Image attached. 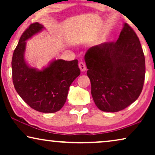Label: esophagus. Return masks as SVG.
I'll return each mask as SVG.
<instances>
[{
  "label": "esophagus",
  "mask_w": 155,
  "mask_h": 155,
  "mask_svg": "<svg viewBox=\"0 0 155 155\" xmlns=\"http://www.w3.org/2000/svg\"><path fill=\"white\" fill-rule=\"evenodd\" d=\"M79 68L80 69V71L82 72L86 70V65H85V63H84L83 61H80L79 63Z\"/></svg>",
  "instance_id": "34e87169"
}]
</instances>
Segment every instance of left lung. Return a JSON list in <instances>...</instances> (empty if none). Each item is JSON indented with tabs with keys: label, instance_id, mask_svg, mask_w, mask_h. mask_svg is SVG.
Returning a JSON list of instances; mask_svg holds the SVG:
<instances>
[{
	"label": "left lung",
	"instance_id": "left-lung-1",
	"mask_svg": "<svg viewBox=\"0 0 155 155\" xmlns=\"http://www.w3.org/2000/svg\"><path fill=\"white\" fill-rule=\"evenodd\" d=\"M87 75L95 104L117 112L138 98L145 75V60L139 38L125 23L118 39L92 46L84 55Z\"/></svg>",
	"mask_w": 155,
	"mask_h": 155
}]
</instances>
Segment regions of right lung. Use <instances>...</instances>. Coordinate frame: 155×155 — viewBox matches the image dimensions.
Wrapping results in <instances>:
<instances>
[{
    "label": "right lung",
    "instance_id": "right-lung-1",
    "mask_svg": "<svg viewBox=\"0 0 155 155\" xmlns=\"http://www.w3.org/2000/svg\"><path fill=\"white\" fill-rule=\"evenodd\" d=\"M43 27L39 23H32L21 35L12 55V82L17 92L31 109L54 113L63 107L70 86L80 75V71L77 59H58L40 71L27 65L24 59L26 40Z\"/></svg>",
    "mask_w": 155,
    "mask_h": 155
}]
</instances>
